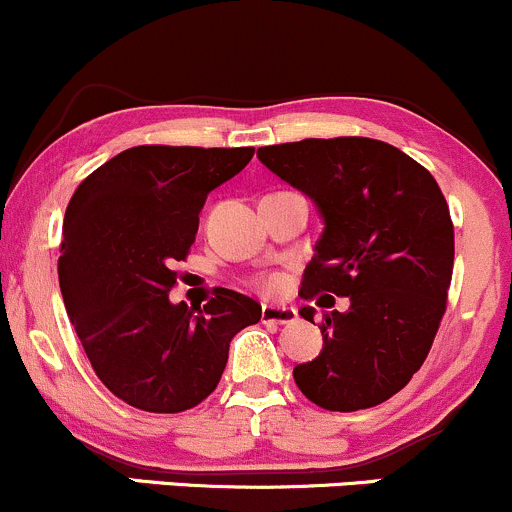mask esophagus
Wrapping results in <instances>:
<instances>
[{
    "mask_svg": "<svg viewBox=\"0 0 512 512\" xmlns=\"http://www.w3.org/2000/svg\"><path fill=\"white\" fill-rule=\"evenodd\" d=\"M295 320H298V315H295V310H290V307H273V305L261 307L263 324H290Z\"/></svg>",
    "mask_w": 512,
    "mask_h": 512,
    "instance_id": "obj_1",
    "label": "esophagus"
}]
</instances>
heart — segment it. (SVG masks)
Masks as SVG:
<instances>
[{"mask_svg": "<svg viewBox=\"0 0 512 512\" xmlns=\"http://www.w3.org/2000/svg\"><path fill=\"white\" fill-rule=\"evenodd\" d=\"M273 285H276V280H268V288H273Z\"/></svg>", "mask_w": 512, "mask_h": 512, "instance_id": "obj_1", "label": "heart"}]
</instances>
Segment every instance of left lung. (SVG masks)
<instances>
[{
  "label": "left lung",
  "mask_w": 512,
  "mask_h": 512,
  "mask_svg": "<svg viewBox=\"0 0 512 512\" xmlns=\"http://www.w3.org/2000/svg\"><path fill=\"white\" fill-rule=\"evenodd\" d=\"M258 161L305 192L324 222L300 298H349V310L324 315L320 356L293 368L295 383L324 410L386 403L425 364L447 310L454 224L437 180L366 136L263 146ZM300 315L312 322L315 307Z\"/></svg>",
  "instance_id": "1"
}]
</instances>
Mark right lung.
I'll return each instance as SVG.
<instances>
[{
	"label": "right lung",
	"instance_id": "1",
	"mask_svg": "<svg viewBox=\"0 0 512 512\" xmlns=\"http://www.w3.org/2000/svg\"><path fill=\"white\" fill-rule=\"evenodd\" d=\"M251 156L254 146H134L70 197L60 293L97 378L131 408L200 405L222 378L234 334L261 320V305L236 290L214 288L205 307L168 298L207 195Z\"/></svg>",
	"mask_w": 512,
	"mask_h": 512
}]
</instances>
